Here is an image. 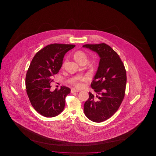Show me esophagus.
I'll use <instances>...</instances> for the list:
<instances>
[{"mask_svg": "<svg viewBox=\"0 0 156 156\" xmlns=\"http://www.w3.org/2000/svg\"><path fill=\"white\" fill-rule=\"evenodd\" d=\"M79 90H77V89H74V88H73V89H71V93H77V92H79Z\"/></svg>", "mask_w": 156, "mask_h": 156, "instance_id": "obj_1", "label": "esophagus"}]
</instances>
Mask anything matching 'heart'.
I'll list each match as a JSON object with an SVG mask.
<instances>
[{"mask_svg":"<svg viewBox=\"0 0 156 156\" xmlns=\"http://www.w3.org/2000/svg\"><path fill=\"white\" fill-rule=\"evenodd\" d=\"M73 58L78 63L81 64L83 62L87 61V56L86 55L85 53L82 51H75L73 54ZM65 64V62H64L62 64V66L63 67ZM85 77H82L79 80H75L73 81V85L76 87L80 88L83 86V81L85 80Z\"/></svg>","mask_w":156,"mask_h":156,"instance_id":"heart-1","label":"heart"}]
</instances>
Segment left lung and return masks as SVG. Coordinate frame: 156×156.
<instances>
[{
  "instance_id": "1",
  "label": "left lung",
  "mask_w": 156,
  "mask_h": 156,
  "mask_svg": "<svg viewBox=\"0 0 156 156\" xmlns=\"http://www.w3.org/2000/svg\"><path fill=\"white\" fill-rule=\"evenodd\" d=\"M83 47L96 51L101 58L90 85L97 95L89 92L90 97L83 107L84 113L89 119L101 122L112 117L124 100L126 69L119 56L106 44H86Z\"/></svg>"
}]
</instances>
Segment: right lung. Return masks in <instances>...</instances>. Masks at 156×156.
Wrapping results in <instances>:
<instances>
[{"label":"right lung","mask_w":156,"mask_h":156,"mask_svg":"<svg viewBox=\"0 0 156 156\" xmlns=\"http://www.w3.org/2000/svg\"><path fill=\"white\" fill-rule=\"evenodd\" d=\"M75 45L52 44L38 51L32 60L26 77L27 93L32 107L46 117H53L61 113L66 97L70 89L61 86L50 90L53 77L60 70L65 54Z\"/></svg>","instance_id":"obj_1"}]
</instances>
